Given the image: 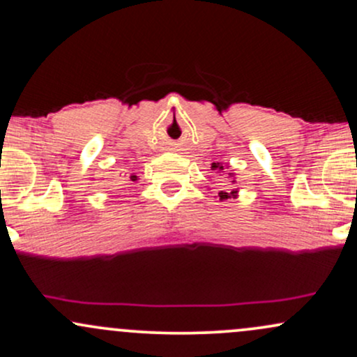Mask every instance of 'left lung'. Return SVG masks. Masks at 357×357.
<instances>
[{"instance_id":"obj_1","label":"left lung","mask_w":357,"mask_h":357,"mask_svg":"<svg viewBox=\"0 0 357 357\" xmlns=\"http://www.w3.org/2000/svg\"><path fill=\"white\" fill-rule=\"evenodd\" d=\"M211 168H212V170H219V172H222V170H224V167L221 165V163H212V167H211ZM229 177H232V174H229ZM232 182H236V180H232ZM236 192H238V190H232V192L221 190V192H219V200H226V199L234 197Z\"/></svg>"}]
</instances>
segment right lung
Here are the masks:
<instances>
[{"label":"right lung","instance_id":"1","mask_svg":"<svg viewBox=\"0 0 357 357\" xmlns=\"http://www.w3.org/2000/svg\"><path fill=\"white\" fill-rule=\"evenodd\" d=\"M131 180H136V175H131V177H130Z\"/></svg>","mask_w":357,"mask_h":357}]
</instances>
